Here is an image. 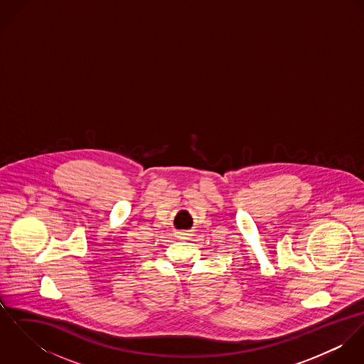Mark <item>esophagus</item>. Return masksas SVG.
<instances>
[{
    "label": "esophagus",
    "instance_id": "obj_1",
    "mask_svg": "<svg viewBox=\"0 0 364 364\" xmlns=\"http://www.w3.org/2000/svg\"><path fill=\"white\" fill-rule=\"evenodd\" d=\"M191 235H192L191 231H179V232H178V237L182 238V240H189Z\"/></svg>",
    "mask_w": 364,
    "mask_h": 364
}]
</instances>
